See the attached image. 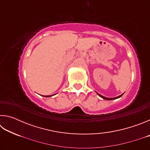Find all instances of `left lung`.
<instances>
[{"label":"left lung","mask_w":150,"mask_h":150,"mask_svg":"<svg viewBox=\"0 0 150 150\" xmlns=\"http://www.w3.org/2000/svg\"><path fill=\"white\" fill-rule=\"evenodd\" d=\"M98 94V93H97ZM98 96H100V97H102L103 98H104V99H106V100H114V99H116V98H120V97H121L123 95V94H122L121 95H120V96H116V97H115V98H107V97H105V96H102V95H100V94H98Z\"/></svg>","instance_id":"8db88e82"}]
</instances>
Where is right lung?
<instances>
[{
    "label": "right lung",
    "mask_w": 150,
    "mask_h": 150,
    "mask_svg": "<svg viewBox=\"0 0 150 150\" xmlns=\"http://www.w3.org/2000/svg\"><path fill=\"white\" fill-rule=\"evenodd\" d=\"M45 96V97H48V96H51V95L50 96Z\"/></svg>",
    "instance_id": "1"
}]
</instances>
